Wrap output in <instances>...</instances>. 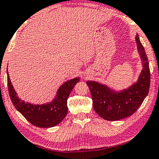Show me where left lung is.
<instances>
[{"mask_svg": "<svg viewBox=\"0 0 159 159\" xmlns=\"http://www.w3.org/2000/svg\"><path fill=\"white\" fill-rule=\"evenodd\" d=\"M135 40L143 63L138 81L128 89L120 92L97 82H86L92 94L93 109L98 116L106 120H118L132 116L142 105L149 93L151 78L149 61L138 34Z\"/></svg>", "mask_w": 159, "mask_h": 159, "instance_id": "obj_1", "label": "left lung"}]
</instances>
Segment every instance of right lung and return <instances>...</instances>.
Listing matches in <instances>:
<instances>
[{
    "label": "right lung",
    "mask_w": 159,
    "mask_h": 159,
    "mask_svg": "<svg viewBox=\"0 0 159 159\" xmlns=\"http://www.w3.org/2000/svg\"><path fill=\"white\" fill-rule=\"evenodd\" d=\"M79 81L80 78L76 77L65 82L59 88L56 98L51 103L33 105L25 102L17 97L7 72V87L12 104L30 123L42 128L57 125L67 116L68 111L67 106V98L75 85Z\"/></svg>",
    "instance_id": "obj_1"
}]
</instances>
